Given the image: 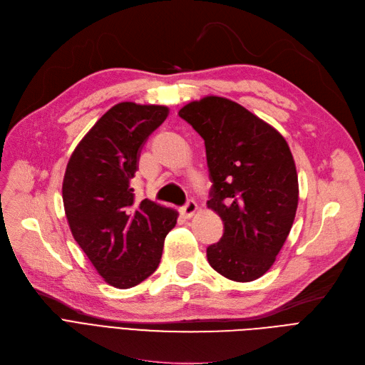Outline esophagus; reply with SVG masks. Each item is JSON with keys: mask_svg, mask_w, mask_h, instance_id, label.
I'll list each match as a JSON object with an SVG mask.
<instances>
[{"mask_svg": "<svg viewBox=\"0 0 365 365\" xmlns=\"http://www.w3.org/2000/svg\"><path fill=\"white\" fill-rule=\"evenodd\" d=\"M197 211V203L195 200H188L185 203V206L182 207V214L187 217V218H192Z\"/></svg>", "mask_w": 365, "mask_h": 365, "instance_id": "1", "label": "esophagus"}]
</instances>
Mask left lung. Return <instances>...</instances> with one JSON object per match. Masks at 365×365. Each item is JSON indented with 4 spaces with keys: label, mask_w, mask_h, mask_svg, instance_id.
Here are the masks:
<instances>
[{
    "label": "left lung",
    "mask_w": 365,
    "mask_h": 365,
    "mask_svg": "<svg viewBox=\"0 0 365 365\" xmlns=\"http://www.w3.org/2000/svg\"><path fill=\"white\" fill-rule=\"evenodd\" d=\"M178 114L203 138L212 181L207 207L224 222L207 262L230 281H255L273 266L296 218L291 150L273 126L227 98L205 96Z\"/></svg>",
    "instance_id": "1"
}]
</instances>
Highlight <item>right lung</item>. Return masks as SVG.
Instances as JSON below:
<instances>
[{
	"label": "right lung",
	"mask_w": 365,
	"mask_h": 365,
	"mask_svg": "<svg viewBox=\"0 0 365 365\" xmlns=\"http://www.w3.org/2000/svg\"><path fill=\"white\" fill-rule=\"evenodd\" d=\"M169 114L165 106L120 102L83 136L66 165L62 199L69 229L107 284L126 289L158 269L178 212L135 200L130 180L148 135Z\"/></svg>",
	"instance_id": "1"
}]
</instances>
